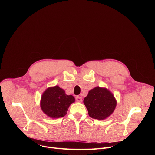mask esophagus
<instances>
[{
	"instance_id": "esophagus-1",
	"label": "esophagus",
	"mask_w": 155,
	"mask_h": 155,
	"mask_svg": "<svg viewBox=\"0 0 155 155\" xmlns=\"http://www.w3.org/2000/svg\"><path fill=\"white\" fill-rule=\"evenodd\" d=\"M76 101L78 102H82V98L80 96H77L76 97Z\"/></svg>"
}]
</instances>
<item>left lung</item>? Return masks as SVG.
Segmentation results:
<instances>
[{
  "instance_id": "obj_1",
  "label": "left lung",
  "mask_w": 155,
  "mask_h": 155,
  "mask_svg": "<svg viewBox=\"0 0 155 155\" xmlns=\"http://www.w3.org/2000/svg\"><path fill=\"white\" fill-rule=\"evenodd\" d=\"M83 103L89 116L100 120H104L111 115L117 104L112 93L106 87L99 86L89 91Z\"/></svg>"
}]
</instances>
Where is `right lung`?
Listing matches in <instances>:
<instances>
[{
    "label": "right lung",
    "instance_id": "right-lung-1",
    "mask_svg": "<svg viewBox=\"0 0 155 155\" xmlns=\"http://www.w3.org/2000/svg\"><path fill=\"white\" fill-rule=\"evenodd\" d=\"M75 101L72 95H67L59 86L49 87L44 91L40 100L42 112L51 118H59L67 114L69 106Z\"/></svg>",
    "mask_w": 155,
    "mask_h": 155
}]
</instances>
